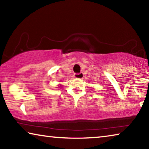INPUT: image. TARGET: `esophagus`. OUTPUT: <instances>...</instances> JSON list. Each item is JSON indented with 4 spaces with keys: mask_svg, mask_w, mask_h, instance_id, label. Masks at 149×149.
Masks as SVG:
<instances>
[{
    "mask_svg": "<svg viewBox=\"0 0 149 149\" xmlns=\"http://www.w3.org/2000/svg\"><path fill=\"white\" fill-rule=\"evenodd\" d=\"M74 76L75 78H77V79H81L84 77V74L82 72L79 73V74H75Z\"/></svg>",
    "mask_w": 149,
    "mask_h": 149,
    "instance_id": "obj_1",
    "label": "esophagus"
}]
</instances>
